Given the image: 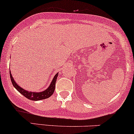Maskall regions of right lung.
<instances>
[{"label": "right lung", "instance_id": "add662e5", "mask_svg": "<svg viewBox=\"0 0 134 134\" xmlns=\"http://www.w3.org/2000/svg\"><path fill=\"white\" fill-rule=\"evenodd\" d=\"M10 79L12 83L13 86L16 89V90H17L18 92H20L22 95H23L25 97L30 99V100L39 101L49 98L50 96L53 94L55 90V82H56V79L57 78V76H58V73L55 74L54 77L53 79H52V82L51 83V84L49 85L48 88L46 89L45 90H43V91H40V92L30 91L23 89V88L20 87L14 80V79H13V77H12L10 70Z\"/></svg>", "mask_w": 134, "mask_h": 134}]
</instances>
